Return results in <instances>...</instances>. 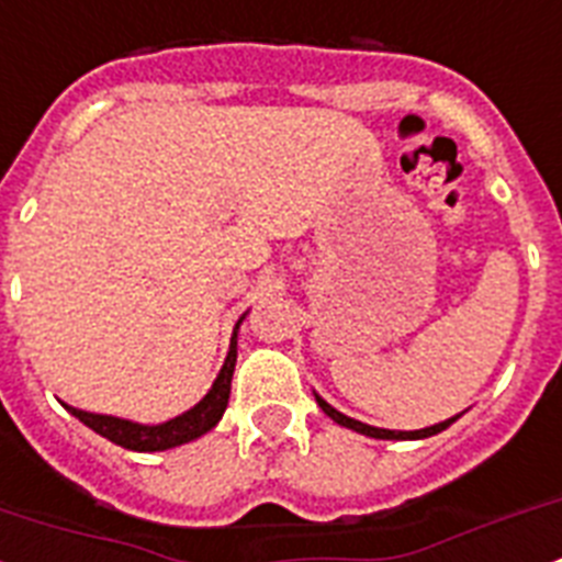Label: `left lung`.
Listing matches in <instances>:
<instances>
[{"label":"left lung","mask_w":562,"mask_h":562,"mask_svg":"<svg viewBox=\"0 0 562 562\" xmlns=\"http://www.w3.org/2000/svg\"><path fill=\"white\" fill-rule=\"evenodd\" d=\"M315 402H318V407H322L324 414L330 416L333 422L345 425V428L359 430V434H364V437H373V439H425V437H434V434H439V430H445L453 419H457V416H453V419L439 422V425H430V428H422V430H384V428H373V425H364V422H359V419H350V416H345V414H338L336 407L327 405L322 396H315Z\"/></svg>","instance_id":"left-lung-1"}]
</instances>
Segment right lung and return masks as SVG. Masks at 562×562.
Here are the masks:
<instances>
[{
    "label": "right lung",
    "instance_id": "1",
    "mask_svg": "<svg viewBox=\"0 0 562 562\" xmlns=\"http://www.w3.org/2000/svg\"><path fill=\"white\" fill-rule=\"evenodd\" d=\"M235 359H238V327H235V336H232L229 353H226L224 368L217 373L212 391L192 407L183 416H175V419L164 422V425H137V422H125L117 416H103V414H86V411H77V407H68L82 425H88L91 430H97L100 437L111 439L120 448H128V451H166V448H175V445L192 442L201 434L212 430L221 422L226 411V402H229L232 391V373H235Z\"/></svg>",
    "mask_w": 562,
    "mask_h": 562
}]
</instances>
